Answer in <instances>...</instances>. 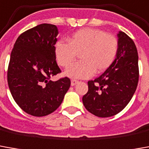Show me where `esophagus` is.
Masks as SVG:
<instances>
[{
  "instance_id": "obj_1",
  "label": "esophagus",
  "mask_w": 149,
  "mask_h": 149,
  "mask_svg": "<svg viewBox=\"0 0 149 149\" xmlns=\"http://www.w3.org/2000/svg\"><path fill=\"white\" fill-rule=\"evenodd\" d=\"M78 81H77V80H72L71 81V85L72 86H74L75 85H77L78 83Z\"/></svg>"
}]
</instances>
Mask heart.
Returning <instances> with one entry per match:
<instances>
[{"instance_id":"1","label":"heart","mask_w":149,"mask_h":149,"mask_svg":"<svg viewBox=\"0 0 149 149\" xmlns=\"http://www.w3.org/2000/svg\"><path fill=\"white\" fill-rule=\"evenodd\" d=\"M118 51V39L114 36L102 30L85 28L74 32L68 38V43L57 42L55 56L60 66L68 68L80 54L81 61L67 68L64 75L74 79H86L111 67Z\"/></svg>"}]
</instances>
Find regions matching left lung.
<instances>
[{
    "instance_id": "1",
    "label": "left lung",
    "mask_w": 149,
    "mask_h": 149,
    "mask_svg": "<svg viewBox=\"0 0 149 149\" xmlns=\"http://www.w3.org/2000/svg\"><path fill=\"white\" fill-rule=\"evenodd\" d=\"M117 56L99 77L88 81L89 90L82 97L86 110L107 118L123 111L136 92L139 81L138 52L135 42L119 31Z\"/></svg>"
}]
</instances>
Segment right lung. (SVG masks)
Segmentation results:
<instances>
[{"label":"right lung","mask_w":149,"mask_h":149,"mask_svg":"<svg viewBox=\"0 0 149 149\" xmlns=\"http://www.w3.org/2000/svg\"><path fill=\"white\" fill-rule=\"evenodd\" d=\"M58 29L40 24L17 38L10 55L7 80L16 103L26 113L41 117L60 107L70 87L68 77L53 81L60 73L55 56Z\"/></svg>","instance_id":"add662e5"}]
</instances>
